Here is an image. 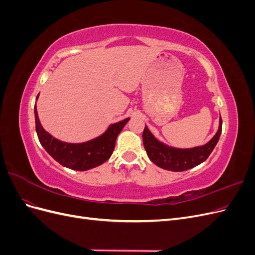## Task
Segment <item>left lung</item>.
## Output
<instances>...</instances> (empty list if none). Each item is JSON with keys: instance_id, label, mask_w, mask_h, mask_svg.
<instances>
[{"instance_id": "left-lung-1", "label": "left lung", "mask_w": 255, "mask_h": 255, "mask_svg": "<svg viewBox=\"0 0 255 255\" xmlns=\"http://www.w3.org/2000/svg\"><path fill=\"white\" fill-rule=\"evenodd\" d=\"M221 130L222 119L220 117L218 132L206 144L191 149H176L158 141L145 127L142 141L146 154L154 164L169 171L180 172L194 168L207 159L219 140Z\"/></svg>"}]
</instances>
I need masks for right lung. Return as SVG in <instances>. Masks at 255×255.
<instances>
[{"instance_id":"right-lung-1","label":"right lung","mask_w":255,"mask_h":255,"mask_svg":"<svg viewBox=\"0 0 255 255\" xmlns=\"http://www.w3.org/2000/svg\"><path fill=\"white\" fill-rule=\"evenodd\" d=\"M38 97V96H37ZM129 118L112 125L106 132L98 138L83 143H68L57 140L40 125L35 105L36 132L41 145L60 165L78 171L89 170L98 167L111 157L116 139Z\"/></svg>"}]
</instances>
